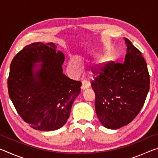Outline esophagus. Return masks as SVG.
<instances>
[{
    "label": "esophagus",
    "instance_id": "obj_1",
    "mask_svg": "<svg viewBox=\"0 0 158 158\" xmlns=\"http://www.w3.org/2000/svg\"><path fill=\"white\" fill-rule=\"evenodd\" d=\"M90 85V83L89 81H88L86 79H84L82 81V85H81V89L84 90L85 89H87V88H89Z\"/></svg>",
    "mask_w": 158,
    "mask_h": 158
}]
</instances>
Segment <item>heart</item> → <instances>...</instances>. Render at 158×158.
Instances as JSON below:
<instances>
[{"label": "heart", "mask_w": 158, "mask_h": 158, "mask_svg": "<svg viewBox=\"0 0 158 158\" xmlns=\"http://www.w3.org/2000/svg\"><path fill=\"white\" fill-rule=\"evenodd\" d=\"M69 65L72 69H75V70H79L80 69V67H81L79 61L78 60V59H77V58H73V59L70 60V62H69Z\"/></svg>", "instance_id": "heart-1"}]
</instances>
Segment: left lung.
Segmentation results:
<instances>
[{"label": "left lung", "mask_w": 158, "mask_h": 158, "mask_svg": "<svg viewBox=\"0 0 158 158\" xmlns=\"http://www.w3.org/2000/svg\"><path fill=\"white\" fill-rule=\"evenodd\" d=\"M123 63L109 61L94 70L91 87L96 114L104 126L118 129L132 122L143 107L150 89V75L141 52L125 38Z\"/></svg>", "instance_id": "1"}]
</instances>
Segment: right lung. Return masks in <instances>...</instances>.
Masks as SVG:
<instances>
[{"label": "right lung", "instance_id": "1", "mask_svg": "<svg viewBox=\"0 0 158 158\" xmlns=\"http://www.w3.org/2000/svg\"><path fill=\"white\" fill-rule=\"evenodd\" d=\"M55 44L35 42L17 53L7 79L9 96L21 118L34 129L53 131L63 126L81 83L63 73L65 56ZM42 62L38 71L34 63Z\"/></svg>", "mask_w": 158, "mask_h": 158}]
</instances>
